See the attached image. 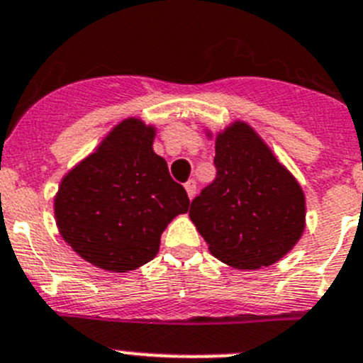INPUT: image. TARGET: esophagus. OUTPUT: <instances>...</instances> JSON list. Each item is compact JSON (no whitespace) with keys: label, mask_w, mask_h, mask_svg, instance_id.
<instances>
[{"label":"esophagus","mask_w":363,"mask_h":363,"mask_svg":"<svg viewBox=\"0 0 363 363\" xmlns=\"http://www.w3.org/2000/svg\"><path fill=\"white\" fill-rule=\"evenodd\" d=\"M185 191H187L189 199H192L196 196V182L194 179H189L187 184H185Z\"/></svg>","instance_id":"1"}]
</instances>
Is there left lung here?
Masks as SVG:
<instances>
[{"label":"left lung","instance_id":"left-lung-1","mask_svg":"<svg viewBox=\"0 0 363 363\" xmlns=\"http://www.w3.org/2000/svg\"><path fill=\"white\" fill-rule=\"evenodd\" d=\"M217 176L191 203L189 216L210 253L240 271L281 260L301 239L305 192L296 176L246 121L213 133Z\"/></svg>","mask_w":363,"mask_h":363}]
</instances>
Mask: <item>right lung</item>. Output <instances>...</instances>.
Instances as JSON below:
<instances>
[{
	"instance_id": "1",
	"label": "right lung",
	"mask_w": 363,
	"mask_h": 363,
	"mask_svg": "<svg viewBox=\"0 0 363 363\" xmlns=\"http://www.w3.org/2000/svg\"><path fill=\"white\" fill-rule=\"evenodd\" d=\"M155 137V124L126 117L58 185V233L103 271L130 272L153 260L167 224L189 210L185 189L153 151Z\"/></svg>"
}]
</instances>
